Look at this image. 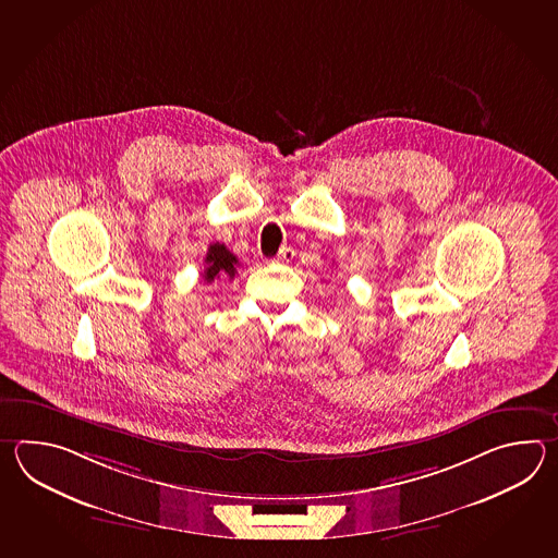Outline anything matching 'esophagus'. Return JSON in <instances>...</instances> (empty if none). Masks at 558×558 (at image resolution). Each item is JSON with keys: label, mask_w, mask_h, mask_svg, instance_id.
Instances as JSON below:
<instances>
[{"label": "esophagus", "mask_w": 558, "mask_h": 558, "mask_svg": "<svg viewBox=\"0 0 558 558\" xmlns=\"http://www.w3.org/2000/svg\"><path fill=\"white\" fill-rule=\"evenodd\" d=\"M293 255H295V251L291 250V247H283V250L279 251V255L275 257V263H289Z\"/></svg>", "instance_id": "obj_1"}]
</instances>
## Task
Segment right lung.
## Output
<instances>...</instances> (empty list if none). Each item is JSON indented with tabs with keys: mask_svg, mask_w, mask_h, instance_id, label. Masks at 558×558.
I'll use <instances>...</instances> for the list:
<instances>
[{
	"mask_svg": "<svg viewBox=\"0 0 558 558\" xmlns=\"http://www.w3.org/2000/svg\"><path fill=\"white\" fill-rule=\"evenodd\" d=\"M238 257L227 250L223 243H214V245H209L207 255H205L203 279L207 283H214L215 279H223V277L233 279L238 274Z\"/></svg>",
	"mask_w": 558,
	"mask_h": 558,
	"instance_id": "add662e5",
	"label": "right lung"
}]
</instances>
